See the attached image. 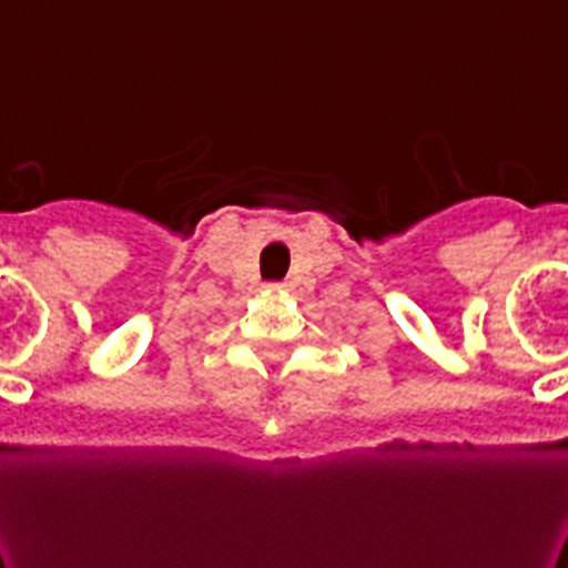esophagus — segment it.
<instances>
[{
  "mask_svg": "<svg viewBox=\"0 0 568 568\" xmlns=\"http://www.w3.org/2000/svg\"><path fill=\"white\" fill-rule=\"evenodd\" d=\"M270 293H284V284H267Z\"/></svg>",
  "mask_w": 568,
  "mask_h": 568,
  "instance_id": "esophagus-1",
  "label": "esophagus"
}]
</instances>
